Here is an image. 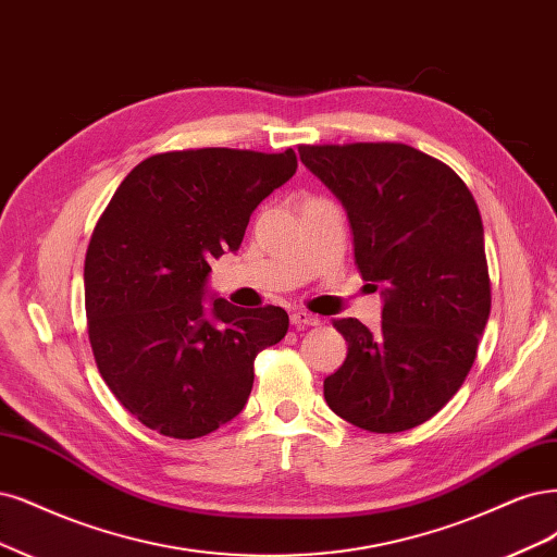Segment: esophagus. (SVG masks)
<instances>
[{"label": "esophagus", "mask_w": 557, "mask_h": 557, "mask_svg": "<svg viewBox=\"0 0 557 557\" xmlns=\"http://www.w3.org/2000/svg\"><path fill=\"white\" fill-rule=\"evenodd\" d=\"M290 322L295 324L297 330H306V327H318L320 318L313 315V313H306V311H295V313L290 315Z\"/></svg>", "instance_id": "1"}]
</instances>
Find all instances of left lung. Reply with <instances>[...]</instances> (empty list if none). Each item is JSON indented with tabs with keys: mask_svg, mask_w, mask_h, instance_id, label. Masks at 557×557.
<instances>
[{
	"mask_svg": "<svg viewBox=\"0 0 557 557\" xmlns=\"http://www.w3.org/2000/svg\"><path fill=\"white\" fill-rule=\"evenodd\" d=\"M348 212L361 278L382 285V324L334 320L348 341L324 400L350 424L398 433L461 389L491 313L484 225L466 182L400 143L299 145Z\"/></svg>",
	"mask_w": 557,
	"mask_h": 557,
	"instance_id": "8db88e82",
	"label": "left lung"
}]
</instances>
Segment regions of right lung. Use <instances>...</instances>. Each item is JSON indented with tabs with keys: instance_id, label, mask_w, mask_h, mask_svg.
Returning <instances> with one entry per match:
<instances>
[{
	"instance_id": "right-lung-1",
	"label": "right lung",
	"mask_w": 557,
	"mask_h": 557,
	"mask_svg": "<svg viewBox=\"0 0 557 557\" xmlns=\"http://www.w3.org/2000/svg\"><path fill=\"white\" fill-rule=\"evenodd\" d=\"M297 154L205 147L133 168L94 227L85 311L101 377L140 424L194 440L235 419L260 350L287 332L281 306L205 301L212 258L237 251L253 209Z\"/></svg>"
}]
</instances>
